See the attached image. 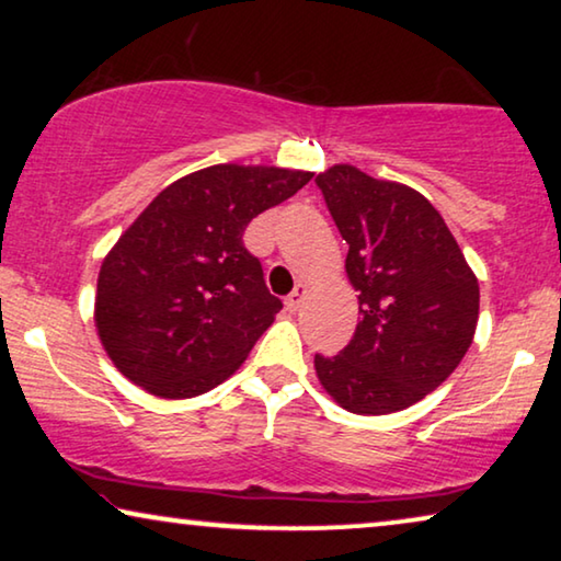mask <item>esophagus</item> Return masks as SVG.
<instances>
[{
    "mask_svg": "<svg viewBox=\"0 0 561 561\" xmlns=\"http://www.w3.org/2000/svg\"><path fill=\"white\" fill-rule=\"evenodd\" d=\"M306 294H309V290H306L304 283H298V286L294 288V294H288V298H286L288 311H298V309H301V304H304Z\"/></svg>",
    "mask_w": 561,
    "mask_h": 561,
    "instance_id": "obj_1",
    "label": "esophagus"
}]
</instances>
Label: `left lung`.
I'll use <instances>...</instances> for the list:
<instances>
[{"mask_svg":"<svg viewBox=\"0 0 561 561\" xmlns=\"http://www.w3.org/2000/svg\"><path fill=\"white\" fill-rule=\"evenodd\" d=\"M357 290L359 321L340 355L313 357L342 409L382 416L439 388L470 350L480 286L442 214L419 191L355 165L317 175Z\"/></svg>","mask_w":561,"mask_h":561,"instance_id":"obj_1","label":"left lung"}]
</instances>
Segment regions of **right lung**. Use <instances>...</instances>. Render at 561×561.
Masks as SVG:
<instances>
[{"mask_svg": "<svg viewBox=\"0 0 561 561\" xmlns=\"http://www.w3.org/2000/svg\"><path fill=\"white\" fill-rule=\"evenodd\" d=\"M311 175L211 165L152 198L104 257L96 283L99 340L127 380L160 398H191L244 363L283 304L242 234Z\"/></svg>", "mask_w": 561, "mask_h": 561, "instance_id": "1", "label": "right lung"}]
</instances>
